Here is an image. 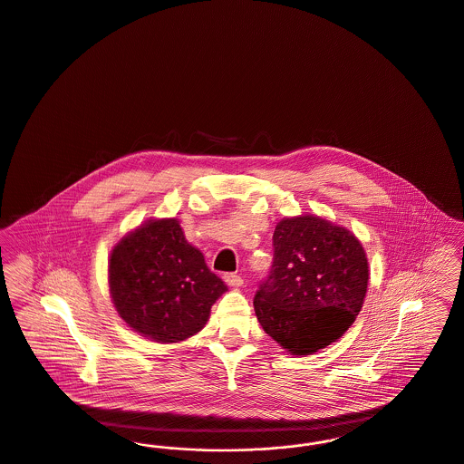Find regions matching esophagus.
Wrapping results in <instances>:
<instances>
[{"instance_id": "1", "label": "esophagus", "mask_w": 464, "mask_h": 464, "mask_svg": "<svg viewBox=\"0 0 464 464\" xmlns=\"http://www.w3.org/2000/svg\"><path fill=\"white\" fill-rule=\"evenodd\" d=\"M224 282L227 285H231V287H242L243 285V278L240 275H237V273H226L224 275Z\"/></svg>"}]
</instances>
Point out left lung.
<instances>
[{
    "mask_svg": "<svg viewBox=\"0 0 464 464\" xmlns=\"http://www.w3.org/2000/svg\"><path fill=\"white\" fill-rule=\"evenodd\" d=\"M273 266L254 297L267 335L292 354L337 341L360 313L369 263L352 231L316 216L285 218L273 233Z\"/></svg>",
    "mask_w": 464,
    "mask_h": 464,
    "instance_id": "left-lung-1",
    "label": "left lung"
}]
</instances>
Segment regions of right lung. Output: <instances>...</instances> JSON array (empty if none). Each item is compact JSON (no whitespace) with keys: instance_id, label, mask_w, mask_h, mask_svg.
Wrapping results in <instances>:
<instances>
[{"instance_id":"1","label":"right lung","mask_w":464,"mask_h":464,"mask_svg":"<svg viewBox=\"0 0 464 464\" xmlns=\"http://www.w3.org/2000/svg\"><path fill=\"white\" fill-rule=\"evenodd\" d=\"M110 290L133 331L155 343H179L205 327L227 287L177 219H150L114 245Z\"/></svg>"}]
</instances>
